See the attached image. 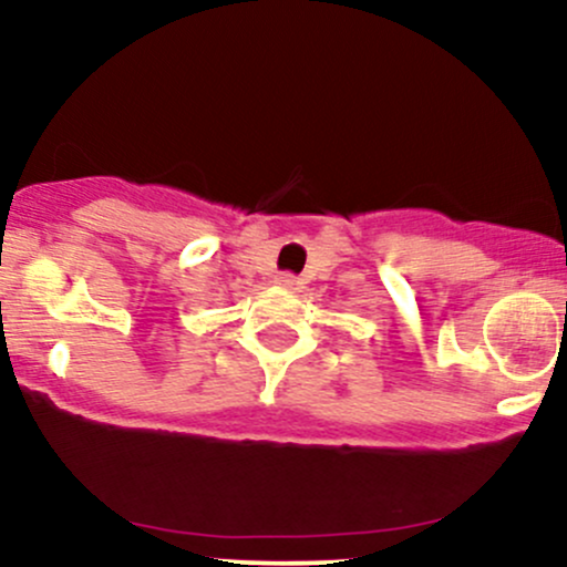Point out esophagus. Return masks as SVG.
I'll return each instance as SVG.
<instances>
[{"label":"esophagus","mask_w":567,"mask_h":567,"mask_svg":"<svg viewBox=\"0 0 567 567\" xmlns=\"http://www.w3.org/2000/svg\"><path fill=\"white\" fill-rule=\"evenodd\" d=\"M277 285H282V288H296L298 277L290 275V271H282V275H277Z\"/></svg>","instance_id":"34e87169"}]
</instances>
